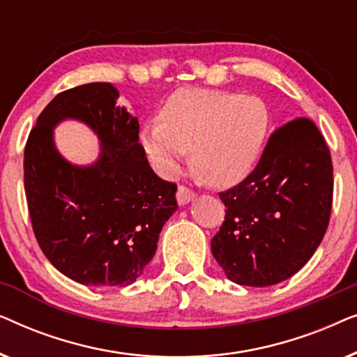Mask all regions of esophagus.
<instances>
[{
    "mask_svg": "<svg viewBox=\"0 0 357 357\" xmlns=\"http://www.w3.org/2000/svg\"><path fill=\"white\" fill-rule=\"evenodd\" d=\"M197 197V193L193 192V190H190L188 187H183V185H180L178 190H177V202L178 204H187L192 202V199Z\"/></svg>",
    "mask_w": 357,
    "mask_h": 357,
    "instance_id": "obj_1",
    "label": "esophagus"
}]
</instances>
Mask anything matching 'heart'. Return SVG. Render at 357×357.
Segmentation results:
<instances>
[{
	"mask_svg": "<svg viewBox=\"0 0 357 357\" xmlns=\"http://www.w3.org/2000/svg\"><path fill=\"white\" fill-rule=\"evenodd\" d=\"M270 123L260 97L185 87L165 100L160 120L144 125L139 139L164 177H172L192 149L193 167L208 182L229 185L257 162Z\"/></svg>",
	"mask_w": 357,
	"mask_h": 357,
	"instance_id": "1",
	"label": "heart"
}]
</instances>
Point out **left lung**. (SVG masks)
<instances>
[{
	"label": "left lung",
	"mask_w": 357,
	"mask_h": 357,
	"mask_svg": "<svg viewBox=\"0 0 357 357\" xmlns=\"http://www.w3.org/2000/svg\"><path fill=\"white\" fill-rule=\"evenodd\" d=\"M226 218L211 250L229 280L271 286L296 275L324 238L333 204V164L309 119L275 130L257 167L219 193Z\"/></svg>",
	"instance_id": "8db88e82"
}]
</instances>
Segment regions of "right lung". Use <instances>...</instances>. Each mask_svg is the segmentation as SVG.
<instances>
[{
    "mask_svg": "<svg viewBox=\"0 0 357 357\" xmlns=\"http://www.w3.org/2000/svg\"><path fill=\"white\" fill-rule=\"evenodd\" d=\"M110 82L63 91L48 104L24 149V188L33 234L48 261L84 286H128L154 257L159 232L177 209V185L151 169L138 119L116 104ZM65 118L89 124L100 160L77 168L52 144Z\"/></svg>",
    "mask_w": 357,
    "mask_h": 357,
    "instance_id": "1",
    "label": "right lung"
}]
</instances>
